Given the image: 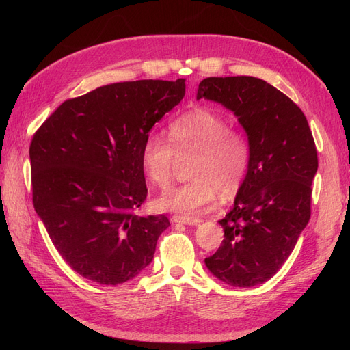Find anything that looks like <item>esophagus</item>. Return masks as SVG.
I'll use <instances>...</instances> for the list:
<instances>
[{"mask_svg":"<svg viewBox=\"0 0 350 350\" xmlns=\"http://www.w3.org/2000/svg\"><path fill=\"white\" fill-rule=\"evenodd\" d=\"M172 221H175V224H184V225H188V226H194V225H198L200 224V219L197 217H188V216H172Z\"/></svg>","mask_w":350,"mask_h":350,"instance_id":"1","label":"esophagus"}]
</instances>
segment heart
<instances>
[{
	"mask_svg": "<svg viewBox=\"0 0 350 350\" xmlns=\"http://www.w3.org/2000/svg\"><path fill=\"white\" fill-rule=\"evenodd\" d=\"M169 139L172 144L159 134L146 137L142 163L147 178L165 188L172 179L176 154H196L189 169L193 181L156 198L159 210L191 216L213 207L219 194L225 200L238 194L248 172L250 144L224 115L206 108L189 111L169 125Z\"/></svg>",
	"mask_w": 350,
	"mask_h": 350,
	"instance_id": "1",
	"label": "heart"
}]
</instances>
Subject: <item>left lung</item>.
I'll use <instances>...</instances> for the list:
<instances>
[{
	"instance_id": "8db88e82",
	"label": "left lung",
	"mask_w": 350,
	"mask_h": 350,
	"mask_svg": "<svg viewBox=\"0 0 350 350\" xmlns=\"http://www.w3.org/2000/svg\"><path fill=\"white\" fill-rule=\"evenodd\" d=\"M197 99L234 112L250 144L247 178L219 220L225 238L206 267L229 286L252 288L279 271L308 225L315 143L304 112L261 79L207 77Z\"/></svg>"
}]
</instances>
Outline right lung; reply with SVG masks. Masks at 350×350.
Returning a JSON list of instances; mask_svg holds the SVG:
<instances>
[{
  "label": "right lung",
  "mask_w": 350,
  "mask_h": 350,
  "mask_svg": "<svg viewBox=\"0 0 350 350\" xmlns=\"http://www.w3.org/2000/svg\"><path fill=\"white\" fill-rule=\"evenodd\" d=\"M185 96V80L112 83L68 99L30 144L33 206L59 256L84 279L116 286L153 260L165 215L147 196L142 146Z\"/></svg>",
  "instance_id": "right-lung-1"
}]
</instances>
